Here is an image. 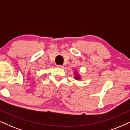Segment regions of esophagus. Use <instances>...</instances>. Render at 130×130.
Instances as JSON below:
<instances>
[{
  "label": "esophagus",
  "mask_w": 130,
  "mask_h": 130,
  "mask_svg": "<svg viewBox=\"0 0 130 130\" xmlns=\"http://www.w3.org/2000/svg\"><path fill=\"white\" fill-rule=\"evenodd\" d=\"M57 67H59V68H63V66H60V65H57Z\"/></svg>",
  "instance_id": "obj_1"
}]
</instances>
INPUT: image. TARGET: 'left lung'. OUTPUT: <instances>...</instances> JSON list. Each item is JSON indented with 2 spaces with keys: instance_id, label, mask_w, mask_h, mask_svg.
<instances>
[{
  "instance_id": "1",
  "label": "left lung",
  "mask_w": 130,
  "mask_h": 130,
  "mask_svg": "<svg viewBox=\"0 0 130 130\" xmlns=\"http://www.w3.org/2000/svg\"><path fill=\"white\" fill-rule=\"evenodd\" d=\"M74 79L76 80H80V76L79 74L77 72H74Z\"/></svg>"
}]
</instances>
